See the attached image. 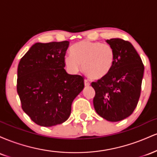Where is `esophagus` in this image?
Returning <instances> with one entry per match:
<instances>
[{"label": "esophagus", "instance_id": "obj_1", "mask_svg": "<svg viewBox=\"0 0 157 157\" xmlns=\"http://www.w3.org/2000/svg\"><path fill=\"white\" fill-rule=\"evenodd\" d=\"M84 84H85V86H90L89 81L88 80H84Z\"/></svg>", "mask_w": 157, "mask_h": 157}]
</instances>
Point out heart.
<instances>
[{
  "label": "heart",
  "instance_id": "heart-1",
  "mask_svg": "<svg viewBox=\"0 0 157 157\" xmlns=\"http://www.w3.org/2000/svg\"><path fill=\"white\" fill-rule=\"evenodd\" d=\"M71 55H66L64 62L71 73H77L82 64L83 72L89 78L100 80L110 72L114 63L115 54L109 44L82 40L71 46Z\"/></svg>",
  "mask_w": 157,
  "mask_h": 157
}]
</instances>
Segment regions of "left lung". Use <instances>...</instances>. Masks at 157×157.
<instances>
[{"mask_svg": "<svg viewBox=\"0 0 157 157\" xmlns=\"http://www.w3.org/2000/svg\"><path fill=\"white\" fill-rule=\"evenodd\" d=\"M106 42L114 50V63L105 77L91 82L95 90L93 103L101 117L118 122L130 116L137 105L144 65L130 42L120 38Z\"/></svg>", "mask_w": 157, "mask_h": 157, "instance_id": "8db88e82", "label": "left lung"}]
</instances>
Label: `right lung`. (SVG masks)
I'll return each instance as SVG.
<instances>
[{"mask_svg": "<svg viewBox=\"0 0 157 157\" xmlns=\"http://www.w3.org/2000/svg\"><path fill=\"white\" fill-rule=\"evenodd\" d=\"M68 41L36 43L20 60L17 91L21 107L37 125L61 124L71 114V103L84 88V78L64 69Z\"/></svg>", "mask_w": 157, "mask_h": 157, "instance_id": "obj_1", "label": "right lung"}]
</instances>
